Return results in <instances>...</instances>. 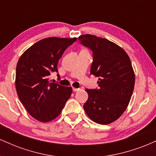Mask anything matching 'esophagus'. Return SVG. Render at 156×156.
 Masks as SVG:
<instances>
[{"instance_id":"1","label":"esophagus","mask_w":156,"mask_h":156,"mask_svg":"<svg viewBox=\"0 0 156 156\" xmlns=\"http://www.w3.org/2000/svg\"><path fill=\"white\" fill-rule=\"evenodd\" d=\"M73 90L74 91V92H78V91L80 90V89H78V88H73Z\"/></svg>"}]
</instances>
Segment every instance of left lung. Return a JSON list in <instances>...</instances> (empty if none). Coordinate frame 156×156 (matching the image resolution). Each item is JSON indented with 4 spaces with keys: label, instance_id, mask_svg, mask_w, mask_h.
I'll return each instance as SVG.
<instances>
[{
    "label": "left lung",
    "instance_id": "1",
    "mask_svg": "<svg viewBox=\"0 0 156 156\" xmlns=\"http://www.w3.org/2000/svg\"><path fill=\"white\" fill-rule=\"evenodd\" d=\"M80 43L93 52L90 74L98 78V89L85 90L88 100L83 108L94 122L108 125L121 117L128 107L135 84L131 62L117 44L97 36L84 34Z\"/></svg>",
    "mask_w": 156,
    "mask_h": 156
}]
</instances>
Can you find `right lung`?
Masks as SVG:
<instances>
[{
  "label": "right lung",
  "mask_w": 156,
  "mask_h": 156,
  "mask_svg": "<svg viewBox=\"0 0 156 156\" xmlns=\"http://www.w3.org/2000/svg\"><path fill=\"white\" fill-rule=\"evenodd\" d=\"M76 40L55 37L41 39L20 57L15 78L17 95L30 115L39 122L55 119L70 98L72 87L52 83L49 76L58 72V60Z\"/></svg>",
  "instance_id": "right-lung-1"
}]
</instances>
